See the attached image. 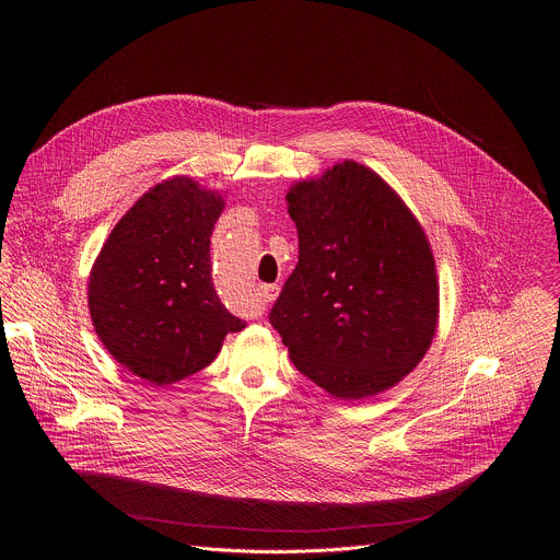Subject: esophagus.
Here are the masks:
<instances>
[{"mask_svg":"<svg viewBox=\"0 0 560 560\" xmlns=\"http://www.w3.org/2000/svg\"><path fill=\"white\" fill-rule=\"evenodd\" d=\"M277 294H279V285H277V283H272V285H261V299H264V301H272Z\"/></svg>","mask_w":560,"mask_h":560,"instance_id":"obj_1","label":"esophagus"}]
</instances>
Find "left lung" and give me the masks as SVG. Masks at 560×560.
Returning a JSON list of instances; mask_svg holds the SVG:
<instances>
[{
    "label": "left lung",
    "mask_w": 560,
    "mask_h": 560,
    "mask_svg": "<svg viewBox=\"0 0 560 560\" xmlns=\"http://www.w3.org/2000/svg\"><path fill=\"white\" fill-rule=\"evenodd\" d=\"M299 264L270 324L296 370L341 401L381 394L425 357L439 326L436 264L415 212L346 159L290 186Z\"/></svg>",
    "instance_id": "8db88e82"
}]
</instances>
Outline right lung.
Here are the masks:
<instances>
[{
    "instance_id": "1",
    "label": "right lung",
    "mask_w": 560,
    "mask_h": 560,
    "mask_svg": "<svg viewBox=\"0 0 560 560\" xmlns=\"http://www.w3.org/2000/svg\"><path fill=\"white\" fill-rule=\"evenodd\" d=\"M225 195L175 175L143 192L104 242L89 310L108 354L152 385L208 368L242 332L212 285L210 234Z\"/></svg>"
}]
</instances>
